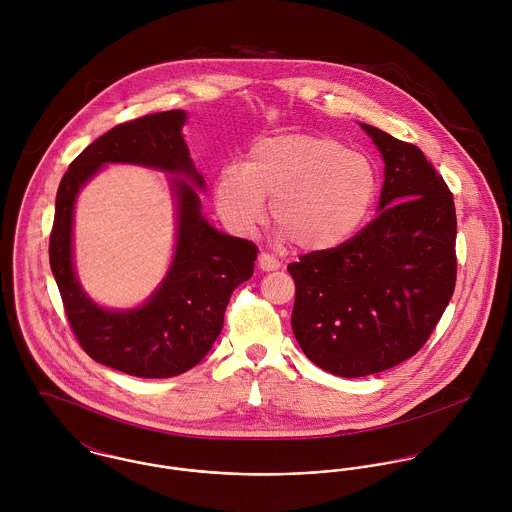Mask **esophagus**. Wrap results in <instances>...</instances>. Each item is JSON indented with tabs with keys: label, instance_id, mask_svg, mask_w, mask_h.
Listing matches in <instances>:
<instances>
[{
	"label": "esophagus",
	"instance_id": "obj_1",
	"mask_svg": "<svg viewBox=\"0 0 512 512\" xmlns=\"http://www.w3.org/2000/svg\"><path fill=\"white\" fill-rule=\"evenodd\" d=\"M258 266H260V270H264V272H274V270H278L280 268V260H276L272 254H268V252H262L260 256H258Z\"/></svg>",
	"mask_w": 512,
	"mask_h": 512
}]
</instances>
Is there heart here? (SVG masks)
Returning a JSON list of instances; mask_svg holds the SVG:
<instances>
[{
	"label": "heart",
	"mask_w": 512,
	"mask_h": 512,
	"mask_svg": "<svg viewBox=\"0 0 512 512\" xmlns=\"http://www.w3.org/2000/svg\"><path fill=\"white\" fill-rule=\"evenodd\" d=\"M280 236L309 252L337 248L351 240L378 197L372 161L329 136L288 134L254 142L242 169L224 167L215 179V205L236 234H252L266 215Z\"/></svg>",
	"instance_id": "1"
}]
</instances>
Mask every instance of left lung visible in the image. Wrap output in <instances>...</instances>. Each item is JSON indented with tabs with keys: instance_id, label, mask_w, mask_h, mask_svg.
Segmentation results:
<instances>
[{
	"instance_id": "8db88e82",
	"label": "left lung",
	"mask_w": 512,
	"mask_h": 512,
	"mask_svg": "<svg viewBox=\"0 0 512 512\" xmlns=\"http://www.w3.org/2000/svg\"><path fill=\"white\" fill-rule=\"evenodd\" d=\"M384 159L378 215L345 244L292 262V329L313 365L343 378L414 357L457 278L453 195L420 147L361 124Z\"/></svg>"
}]
</instances>
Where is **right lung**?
I'll use <instances>...</instances> for the list:
<instances>
[{
    "instance_id": "add662e5",
    "label": "right lung",
    "mask_w": 512,
    "mask_h": 512,
    "mask_svg": "<svg viewBox=\"0 0 512 512\" xmlns=\"http://www.w3.org/2000/svg\"><path fill=\"white\" fill-rule=\"evenodd\" d=\"M183 110L149 114L120 124L86 147L63 175L49 262L80 347L100 365L140 378H169L199 365L222 331L232 292L250 280L258 248L219 232L201 213L195 187L205 189L183 140ZM106 162L146 164L185 176L170 180L178 205L172 266L144 306L104 310L77 284L72 264L73 203L77 191Z\"/></svg>"
}]
</instances>
